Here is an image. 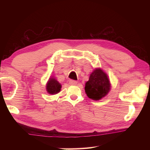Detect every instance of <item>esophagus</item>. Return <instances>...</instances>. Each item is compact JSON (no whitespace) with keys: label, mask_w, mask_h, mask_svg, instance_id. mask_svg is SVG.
I'll return each mask as SVG.
<instances>
[{"label":"esophagus","mask_w":150,"mask_h":150,"mask_svg":"<svg viewBox=\"0 0 150 150\" xmlns=\"http://www.w3.org/2000/svg\"><path fill=\"white\" fill-rule=\"evenodd\" d=\"M69 84L73 85H75L77 84V81H74V80H70L69 81Z\"/></svg>","instance_id":"34e87169"}]
</instances>
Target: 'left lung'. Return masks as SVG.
Segmentation results:
<instances>
[{
	"mask_svg": "<svg viewBox=\"0 0 150 150\" xmlns=\"http://www.w3.org/2000/svg\"><path fill=\"white\" fill-rule=\"evenodd\" d=\"M111 84L108 75L100 67L95 68L85 83L86 95L91 99L99 100L108 95Z\"/></svg>",
	"mask_w": 150,
	"mask_h": 150,
	"instance_id": "8db88e82",
	"label": "left lung"
}]
</instances>
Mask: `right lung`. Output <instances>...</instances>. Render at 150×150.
Instances as JSON below:
<instances>
[{
    "instance_id": "obj_1",
    "label": "right lung",
    "mask_w": 150,
    "mask_h": 150,
    "mask_svg": "<svg viewBox=\"0 0 150 150\" xmlns=\"http://www.w3.org/2000/svg\"><path fill=\"white\" fill-rule=\"evenodd\" d=\"M45 88H46L47 93H49L50 95H54L60 92L61 88H62V85L58 82L56 79L52 76L48 79Z\"/></svg>"
}]
</instances>
